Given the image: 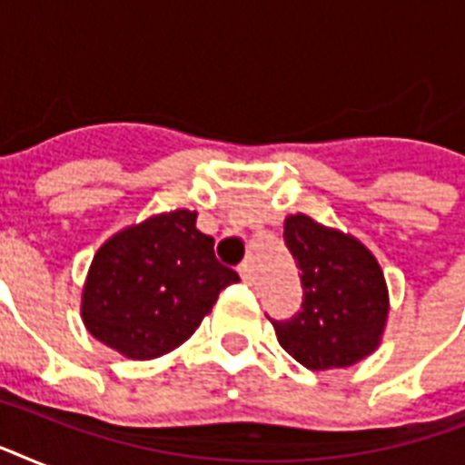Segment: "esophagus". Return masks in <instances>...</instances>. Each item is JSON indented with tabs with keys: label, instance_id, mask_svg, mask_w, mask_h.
Here are the masks:
<instances>
[{
	"label": "esophagus",
	"instance_id": "esophagus-1",
	"mask_svg": "<svg viewBox=\"0 0 465 465\" xmlns=\"http://www.w3.org/2000/svg\"><path fill=\"white\" fill-rule=\"evenodd\" d=\"M239 275L243 282H253V270H251V262H243V265H241Z\"/></svg>",
	"mask_w": 465,
	"mask_h": 465
}]
</instances>
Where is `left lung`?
Here are the masks:
<instances>
[{"instance_id":"obj_1","label":"left lung","mask_w":465,"mask_h":465,"mask_svg":"<svg viewBox=\"0 0 465 465\" xmlns=\"http://www.w3.org/2000/svg\"><path fill=\"white\" fill-rule=\"evenodd\" d=\"M284 241L302 270L304 304L272 321L280 345L311 371L345 369L381 345L389 321L386 277L360 239L309 214L284 219Z\"/></svg>"}]
</instances>
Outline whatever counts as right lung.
Wrapping results in <instances>:
<instances>
[{"label":"right lung","instance_id":"1","mask_svg":"<svg viewBox=\"0 0 465 465\" xmlns=\"http://www.w3.org/2000/svg\"><path fill=\"white\" fill-rule=\"evenodd\" d=\"M185 207L152 214L98 248L82 290L86 331L127 360H156L197 331L219 292L239 282Z\"/></svg>","mask_w":465,"mask_h":465}]
</instances>
